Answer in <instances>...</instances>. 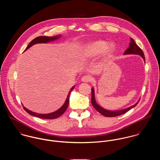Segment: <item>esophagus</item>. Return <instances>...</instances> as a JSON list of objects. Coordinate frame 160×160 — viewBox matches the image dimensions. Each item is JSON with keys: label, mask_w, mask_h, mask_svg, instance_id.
I'll use <instances>...</instances> for the list:
<instances>
[{"label": "esophagus", "mask_w": 160, "mask_h": 160, "mask_svg": "<svg viewBox=\"0 0 160 160\" xmlns=\"http://www.w3.org/2000/svg\"><path fill=\"white\" fill-rule=\"evenodd\" d=\"M92 79V78L91 76L90 75H88V74H86L84 75L82 79H81V81L84 82H90L91 81Z\"/></svg>", "instance_id": "esophagus-1"}]
</instances>
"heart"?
Returning a JSON list of instances; mask_svg holds the SVG:
<instances>
[{
    "label": "heart",
    "mask_w": 160,
    "mask_h": 160,
    "mask_svg": "<svg viewBox=\"0 0 160 160\" xmlns=\"http://www.w3.org/2000/svg\"><path fill=\"white\" fill-rule=\"evenodd\" d=\"M114 48V46L110 44L108 46V43L103 41H96L89 44L84 49V55L87 57L97 56L105 50L107 52H111Z\"/></svg>",
    "instance_id": "heart-1"
}]
</instances>
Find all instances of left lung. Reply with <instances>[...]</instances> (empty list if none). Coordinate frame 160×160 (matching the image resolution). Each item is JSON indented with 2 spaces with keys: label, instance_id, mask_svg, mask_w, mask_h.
I'll list each match as a JSON object with an SVG mask.
<instances>
[{
  "label": "left lung",
  "instance_id": "8db88e82",
  "mask_svg": "<svg viewBox=\"0 0 160 160\" xmlns=\"http://www.w3.org/2000/svg\"><path fill=\"white\" fill-rule=\"evenodd\" d=\"M131 42L129 44V47L127 48V50L125 51L124 54H136V55H139L143 58L144 61H145L144 53H143L142 50L138 46H137V44L135 42L134 40L132 38H131ZM91 92V102L93 107L100 113H101V114H103V116H107V117H115V116H118L121 115V114H124V113H126L129 110H130L131 108L136 107L137 105V103H138V102H139V101H138V102L136 103L134 105L131 106V107H130L128 108L124 109V110H119V111H109V110H105V109L103 108L102 107H100L96 103L95 100L93 88H92Z\"/></svg>",
  "mask_w": 160,
  "mask_h": 160
}]
</instances>
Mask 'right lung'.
<instances>
[{
    "mask_svg": "<svg viewBox=\"0 0 160 160\" xmlns=\"http://www.w3.org/2000/svg\"><path fill=\"white\" fill-rule=\"evenodd\" d=\"M59 38V36H54V37H48V36H39L36 38L35 39H34L32 41H31V42L29 43V44L28 46V47L26 48L25 50H28L29 47H31V46L38 44V43H46L48 42L49 41H53L54 40H56L57 39H58ZM24 50V51H25ZM74 86H73L70 91L69 92L68 95V97L67 98V100L64 103V105L60 108L58 109L57 111L52 113H48V114H38L34 112H32L29 110H28L27 108H26L24 107H23L24 110L29 114L38 117V118H42V119H56L58 118V117H60V116H62V114H63L65 111L67 110L69 104V94L71 93V92L72 91V90L74 89Z\"/></svg>",
    "mask_w": 160,
    "mask_h": 160,
    "instance_id": "obj_1",
    "label": "right lung"
}]
</instances>
